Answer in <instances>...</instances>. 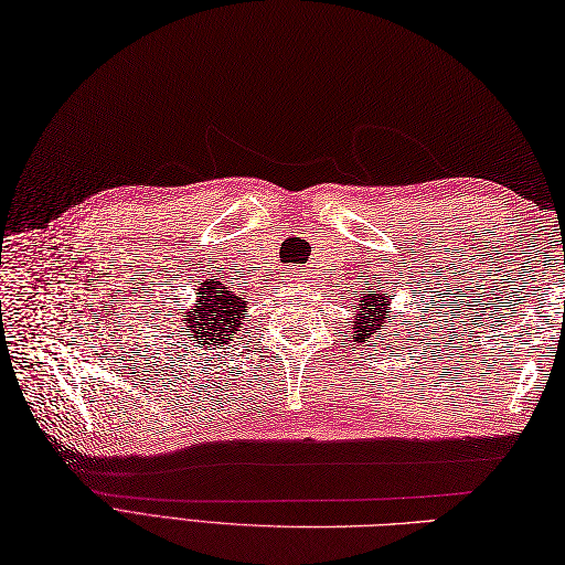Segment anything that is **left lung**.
Masks as SVG:
<instances>
[{
	"instance_id": "8db88e82",
	"label": "left lung",
	"mask_w": 565,
	"mask_h": 565,
	"mask_svg": "<svg viewBox=\"0 0 565 565\" xmlns=\"http://www.w3.org/2000/svg\"><path fill=\"white\" fill-rule=\"evenodd\" d=\"M352 326L354 340H360L362 345L369 342L371 348H376L379 340H388V328L393 326L391 295H383L381 287H376V292L362 295L360 301H356Z\"/></svg>"
}]
</instances>
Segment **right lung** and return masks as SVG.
Masks as SVG:
<instances>
[{
	"label": "right lung",
	"mask_w": 565,
	"mask_h": 565,
	"mask_svg": "<svg viewBox=\"0 0 565 565\" xmlns=\"http://www.w3.org/2000/svg\"><path fill=\"white\" fill-rule=\"evenodd\" d=\"M246 311L244 297L230 292L223 282H201L196 292V305L182 309L184 333L191 335L196 348L230 345V338L242 328Z\"/></svg>",
	"instance_id": "obj_1"
}]
</instances>
